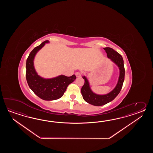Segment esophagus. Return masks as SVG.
Instances as JSON below:
<instances>
[{
  "label": "esophagus",
  "instance_id": "34e87169",
  "mask_svg": "<svg viewBox=\"0 0 153 153\" xmlns=\"http://www.w3.org/2000/svg\"><path fill=\"white\" fill-rule=\"evenodd\" d=\"M81 75H82V73H81V72H76V73H75V75H76V77H80V76H81Z\"/></svg>",
  "mask_w": 153,
  "mask_h": 153
}]
</instances>
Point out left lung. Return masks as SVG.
<instances>
[{
	"mask_svg": "<svg viewBox=\"0 0 153 153\" xmlns=\"http://www.w3.org/2000/svg\"><path fill=\"white\" fill-rule=\"evenodd\" d=\"M104 50L107 54V57L119 67L120 69V76L116 87L110 93L105 95H98L91 91L87 79L82 76L84 79V84L81 88V94L85 101L89 104L95 106H101L113 101L120 93L123 87L125 79V68L124 60L120 54L111 48H104Z\"/></svg>",
	"mask_w": 153,
	"mask_h": 153,
	"instance_id": "left-lung-1",
	"label": "left lung"
}]
</instances>
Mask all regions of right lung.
Here are the masks:
<instances>
[{"label": "right lung", "mask_w": 153, "mask_h": 153, "mask_svg": "<svg viewBox=\"0 0 153 153\" xmlns=\"http://www.w3.org/2000/svg\"><path fill=\"white\" fill-rule=\"evenodd\" d=\"M48 42V40L42 42L29 53L26 61V77L29 88L36 96L44 100L52 101L62 97L67 86L75 80L76 76L74 74L71 76L60 75L56 78L45 79L37 74L33 65L34 56Z\"/></svg>", "instance_id": "add662e5"}]
</instances>
